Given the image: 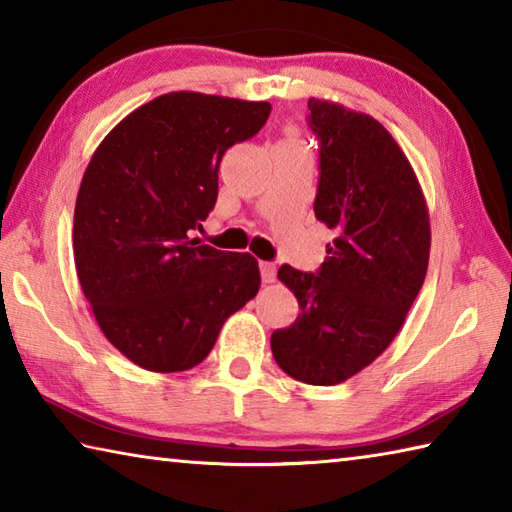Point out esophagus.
<instances>
[{
	"instance_id": "obj_1",
	"label": "esophagus",
	"mask_w": 512,
	"mask_h": 512,
	"mask_svg": "<svg viewBox=\"0 0 512 512\" xmlns=\"http://www.w3.org/2000/svg\"><path fill=\"white\" fill-rule=\"evenodd\" d=\"M259 268H262V280H264L266 284L275 282V264H271V262H259Z\"/></svg>"
}]
</instances>
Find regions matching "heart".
Here are the masks:
<instances>
[{"label":"heart","instance_id":"obj_1","mask_svg":"<svg viewBox=\"0 0 512 512\" xmlns=\"http://www.w3.org/2000/svg\"><path fill=\"white\" fill-rule=\"evenodd\" d=\"M284 142H298V140H296V137H293V135H291V137H289V140H284Z\"/></svg>","mask_w":512,"mask_h":512}]
</instances>
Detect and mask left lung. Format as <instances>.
<instances>
[{
  "instance_id": "left-lung-1",
  "label": "left lung",
  "mask_w": 512,
  "mask_h": 512,
  "mask_svg": "<svg viewBox=\"0 0 512 512\" xmlns=\"http://www.w3.org/2000/svg\"><path fill=\"white\" fill-rule=\"evenodd\" d=\"M307 106L320 140L314 212L336 239L318 273L277 271L302 311L275 329L271 350L289 377L334 386L402 329L429 266V207L409 158L375 117L316 97Z\"/></svg>"
}]
</instances>
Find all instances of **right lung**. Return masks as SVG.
Masks as SVG:
<instances>
[{"instance_id": "obj_1", "label": "right lung", "mask_w": 512, "mask_h": 512, "mask_svg": "<svg viewBox=\"0 0 512 512\" xmlns=\"http://www.w3.org/2000/svg\"><path fill=\"white\" fill-rule=\"evenodd\" d=\"M268 101L169 92L103 137L74 207V264L101 332L135 366L183 372L262 284L257 259L189 232L216 203L219 164L253 137Z\"/></svg>"}]
</instances>
